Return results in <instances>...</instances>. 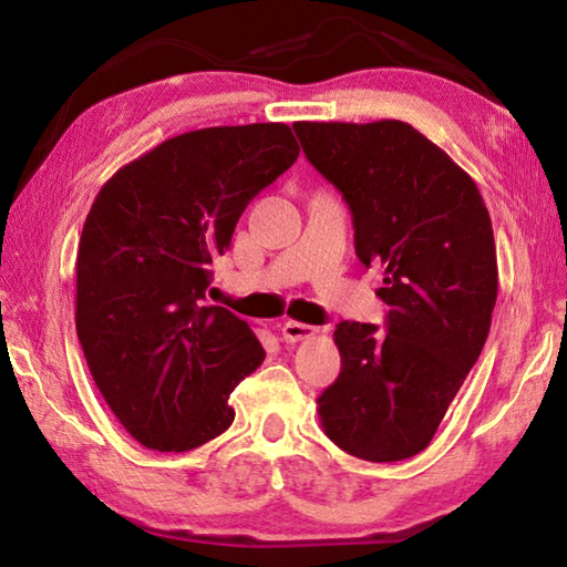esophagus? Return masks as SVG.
<instances>
[{"label": "esophagus", "instance_id": "34e87169", "mask_svg": "<svg viewBox=\"0 0 567 567\" xmlns=\"http://www.w3.org/2000/svg\"><path fill=\"white\" fill-rule=\"evenodd\" d=\"M318 332H320V328H315V324H305V322H295V320H287L282 324L285 342H300L307 338H315Z\"/></svg>", "mask_w": 567, "mask_h": 567}]
</instances>
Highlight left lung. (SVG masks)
<instances>
[{
  "instance_id": "8db88e82",
  "label": "left lung",
  "mask_w": 567,
  "mask_h": 567,
  "mask_svg": "<svg viewBox=\"0 0 567 567\" xmlns=\"http://www.w3.org/2000/svg\"><path fill=\"white\" fill-rule=\"evenodd\" d=\"M307 159L342 192L364 267H385L388 332L344 320L342 370L322 392L324 435L360 460L425 450L491 332L493 223L447 152L400 120L295 122Z\"/></svg>"
}]
</instances>
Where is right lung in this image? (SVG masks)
<instances>
[{
	"instance_id": "obj_1",
	"label": "right lung",
	"mask_w": 567,
	"mask_h": 567,
	"mask_svg": "<svg viewBox=\"0 0 567 567\" xmlns=\"http://www.w3.org/2000/svg\"><path fill=\"white\" fill-rule=\"evenodd\" d=\"M300 155L282 122L177 134L104 182L76 252V338L114 417L150 450L185 453L233 425L229 392L265 350L207 305L237 219Z\"/></svg>"
}]
</instances>
